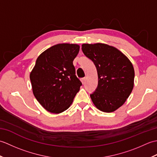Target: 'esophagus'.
Listing matches in <instances>:
<instances>
[{
  "instance_id": "obj_1",
  "label": "esophagus",
  "mask_w": 157,
  "mask_h": 157,
  "mask_svg": "<svg viewBox=\"0 0 157 157\" xmlns=\"http://www.w3.org/2000/svg\"><path fill=\"white\" fill-rule=\"evenodd\" d=\"M82 84H85V82H86V78H82Z\"/></svg>"
}]
</instances>
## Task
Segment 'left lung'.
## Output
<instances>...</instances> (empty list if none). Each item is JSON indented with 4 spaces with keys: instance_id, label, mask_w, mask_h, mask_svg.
<instances>
[{
    "instance_id": "obj_1",
    "label": "left lung",
    "mask_w": 157,
    "mask_h": 157,
    "mask_svg": "<svg viewBox=\"0 0 157 157\" xmlns=\"http://www.w3.org/2000/svg\"><path fill=\"white\" fill-rule=\"evenodd\" d=\"M84 54L97 69L98 84L90 94L100 111L111 113L121 106L134 88V69L129 59L121 51L106 44H83Z\"/></svg>"
}]
</instances>
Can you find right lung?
<instances>
[{"label": "right lung", "instance_id": "1", "mask_svg": "<svg viewBox=\"0 0 157 157\" xmlns=\"http://www.w3.org/2000/svg\"><path fill=\"white\" fill-rule=\"evenodd\" d=\"M79 46L58 44L41 53L30 73L33 94L46 111L60 113L72 104L82 86L73 61Z\"/></svg>", "mask_w": 157, "mask_h": 157}]
</instances>
